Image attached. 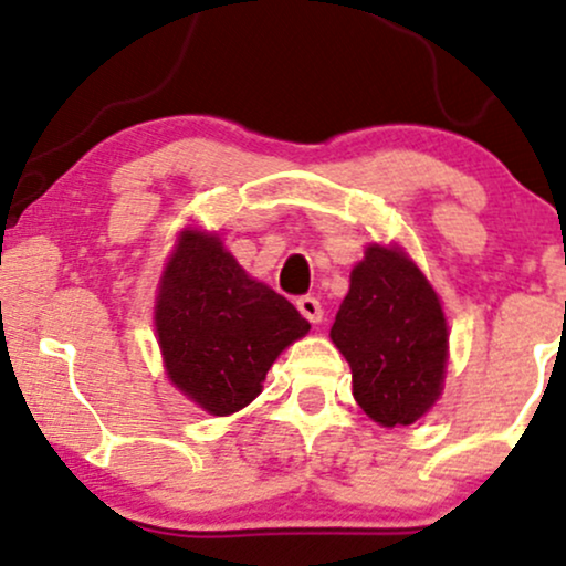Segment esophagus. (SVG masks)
<instances>
[{
  "instance_id": "obj_1",
  "label": "esophagus",
  "mask_w": 566,
  "mask_h": 566,
  "mask_svg": "<svg viewBox=\"0 0 566 566\" xmlns=\"http://www.w3.org/2000/svg\"><path fill=\"white\" fill-rule=\"evenodd\" d=\"M297 311H301V314H303L305 319H308L311 324H319L322 316H324V308H322L319 297H314V295L297 297Z\"/></svg>"
}]
</instances>
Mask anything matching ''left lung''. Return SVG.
<instances>
[{"mask_svg":"<svg viewBox=\"0 0 566 566\" xmlns=\"http://www.w3.org/2000/svg\"><path fill=\"white\" fill-rule=\"evenodd\" d=\"M329 337L350 365L356 405L375 423L412 426L439 399L450 337L444 311L399 247H367Z\"/></svg>","mask_w":566,"mask_h":566,"instance_id":"obj_1","label":"left lung"}]
</instances>
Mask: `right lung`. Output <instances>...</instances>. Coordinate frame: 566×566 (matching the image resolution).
<instances>
[{
    "instance_id": "right-lung-1",
    "label": "right lung",
    "mask_w": 566,
    "mask_h": 566,
    "mask_svg": "<svg viewBox=\"0 0 566 566\" xmlns=\"http://www.w3.org/2000/svg\"><path fill=\"white\" fill-rule=\"evenodd\" d=\"M167 378L205 412L233 415L311 324L287 297L247 276L218 233L180 231L154 308Z\"/></svg>"
}]
</instances>
